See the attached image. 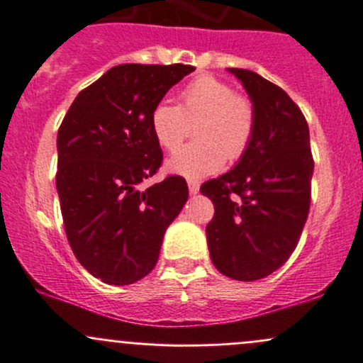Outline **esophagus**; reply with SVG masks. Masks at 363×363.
I'll use <instances>...</instances> for the list:
<instances>
[{
    "mask_svg": "<svg viewBox=\"0 0 363 363\" xmlns=\"http://www.w3.org/2000/svg\"><path fill=\"white\" fill-rule=\"evenodd\" d=\"M188 188H189V193H191V195H196V193L200 191V182L195 181V179H189Z\"/></svg>",
    "mask_w": 363,
    "mask_h": 363,
    "instance_id": "1",
    "label": "esophagus"
}]
</instances>
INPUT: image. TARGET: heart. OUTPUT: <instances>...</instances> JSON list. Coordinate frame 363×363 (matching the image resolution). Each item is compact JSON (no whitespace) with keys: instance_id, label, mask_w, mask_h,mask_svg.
Wrapping results in <instances>:
<instances>
[{"instance_id":"1","label":"heart","mask_w":363,"mask_h":363,"mask_svg":"<svg viewBox=\"0 0 363 363\" xmlns=\"http://www.w3.org/2000/svg\"><path fill=\"white\" fill-rule=\"evenodd\" d=\"M199 123L200 143L172 156L168 168L188 179L218 172L226 158L235 161L250 147L256 113L246 94L233 91L225 80L212 75L193 79L179 94V107L160 101L151 112V131L156 142L174 152L189 133V124Z\"/></svg>"}]
</instances>
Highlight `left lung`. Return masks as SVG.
<instances>
[{
	"instance_id": "left-lung-1",
	"label": "left lung",
	"mask_w": 363,
	"mask_h": 363,
	"mask_svg": "<svg viewBox=\"0 0 363 363\" xmlns=\"http://www.w3.org/2000/svg\"><path fill=\"white\" fill-rule=\"evenodd\" d=\"M230 72L250 94L255 133L235 168L200 188L214 203L205 233L219 272L256 281L284 265L298 244L309 214L314 160L298 105L251 69Z\"/></svg>"
}]
</instances>
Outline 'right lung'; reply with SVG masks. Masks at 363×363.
Here are the masks:
<instances>
[{
  "mask_svg": "<svg viewBox=\"0 0 363 363\" xmlns=\"http://www.w3.org/2000/svg\"><path fill=\"white\" fill-rule=\"evenodd\" d=\"M191 65H119L80 91L57 131L56 188L80 265L107 284H133L158 262L188 200L181 175L142 191L163 163L151 112Z\"/></svg>",
  "mask_w": 363,
  "mask_h": 363,
  "instance_id": "add662e5",
  "label": "right lung"
}]
</instances>
